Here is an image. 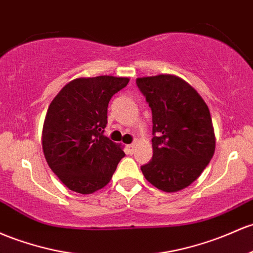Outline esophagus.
Here are the masks:
<instances>
[{"label":"esophagus","mask_w":253,"mask_h":253,"mask_svg":"<svg viewBox=\"0 0 253 253\" xmlns=\"http://www.w3.org/2000/svg\"><path fill=\"white\" fill-rule=\"evenodd\" d=\"M135 146H137V144L135 143H132V144H129V145H127V149H128L129 154H133V152H134Z\"/></svg>","instance_id":"obj_1"}]
</instances>
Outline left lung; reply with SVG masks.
<instances>
[{
    "label": "left lung",
    "mask_w": 253,
    "mask_h": 253,
    "mask_svg": "<svg viewBox=\"0 0 253 253\" xmlns=\"http://www.w3.org/2000/svg\"><path fill=\"white\" fill-rule=\"evenodd\" d=\"M152 112V160L144 176L163 192H177L197 180L215 152V133L204 99L173 74L137 78Z\"/></svg>",
    "instance_id": "left-lung-1"
}]
</instances>
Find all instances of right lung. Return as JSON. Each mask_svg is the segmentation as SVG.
Instances as JSON below:
<instances>
[{
	"instance_id": "1",
	"label": "right lung",
	"mask_w": 253,
	"mask_h": 253,
	"mask_svg": "<svg viewBox=\"0 0 253 253\" xmlns=\"http://www.w3.org/2000/svg\"><path fill=\"white\" fill-rule=\"evenodd\" d=\"M128 78H77L50 103L42 148L50 169L66 187L90 194L103 188L125 156L120 144L103 134L110 98Z\"/></svg>"
}]
</instances>
